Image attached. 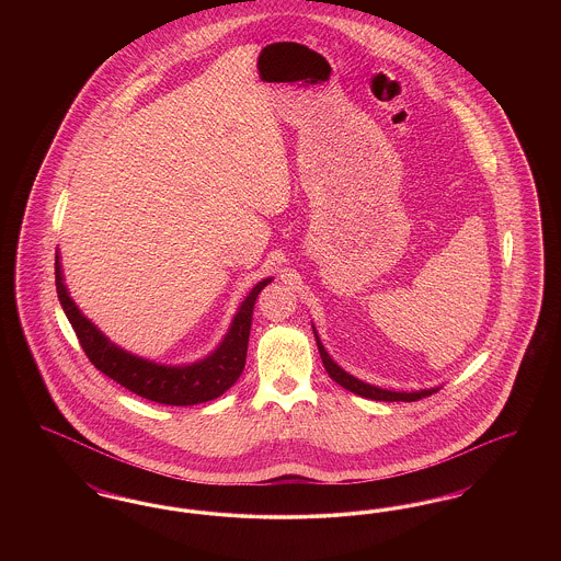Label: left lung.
Here are the masks:
<instances>
[{"instance_id": "left-lung-1", "label": "left lung", "mask_w": 561, "mask_h": 561, "mask_svg": "<svg viewBox=\"0 0 561 561\" xmlns=\"http://www.w3.org/2000/svg\"><path fill=\"white\" fill-rule=\"evenodd\" d=\"M313 334H316V341H318V348H320L321 362H323L325 373L330 374V378H332L334 382H339L341 387H345L347 391L359 396V398L376 401H419L423 400V398H428V396H433V393H437V389H423V391L405 393V391H387V389L368 385V382H364V380H359V378H355V376L345 373L339 364H334L332 357L328 355V351L321 345L320 336H318L316 328H313Z\"/></svg>"}]
</instances>
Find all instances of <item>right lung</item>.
Instances as JSON below:
<instances>
[{
  "mask_svg": "<svg viewBox=\"0 0 561 561\" xmlns=\"http://www.w3.org/2000/svg\"><path fill=\"white\" fill-rule=\"evenodd\" d=\"M54 275L62 311L71 321L81 348L94 364V368L107 374L108 378H113L136 396L165 405H195L216 400L236 385L245 366L254 302L261 290L271 284L268 277L250 290L245 300L241 302L227 336L206 359L195 362L191 366H160L142 357H136L124 348L115 347L92 321L81 316L78 305L67 293V286L62 282L58 252L54 263Z\"/></svg>",
  "mask_w": 561,
  "mask_h": 561,
  "instance_id": "1",
  "label": "right lung"
}]
</instances>
